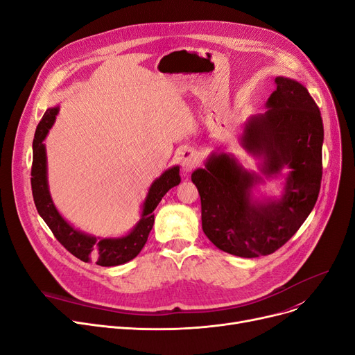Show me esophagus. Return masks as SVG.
<instances>
[{
	"label": "esophagus",
	"instance_id": "obj_1",
	"mask_svg": "<svg viewBox=\"0 0 355 355\" xmlns=\"http://www.w3.org/2000/svg\"><path fill=\"white\" fill-rule=\"evenodd\" d=\"M180 164H181V168L182 171L187 174L190 171H193L194 168L198 165L200 162V157H198V153L196 151L194 148H185L184 151L180 153Z\"/></svg>",
	"mask_w": 355,
	"mask_h": 355
}]
</instances>
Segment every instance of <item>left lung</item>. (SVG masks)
<instances>
[{
  "mask_svg": "<svg viewBox=\"0 0 355 355\" xmlns=\"http://www.w3.org/2000/svg\"><path fill=\"white\" fill-rule=\"evenodd\" d=\"M265 114L245 123L241 146L260 159L266 178L282 175L281 197L257 198L265 180L230 155L213 153L191 174L201 198L202 232L223 252L240 257L266 256L282 248L302 226L318 198L322 178L324 125L320 107L304 85L275 79Z\"/></svg>",
  "mask_w": 355,
  "mask_h": 355,
  "instance_id": "1",
  "label": "left lung"
}]
</instances>
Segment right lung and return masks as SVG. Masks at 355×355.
<instances>
[{
	"mask_svg": "<svg viewBox=\"0 0 355 355\" xmlns=\"http://www.w3.org/2000/svg\"><path fill=\"white\" fill-rule=\"evenodd\" d=\"M59 114V107H49L35 129L33 141V166H31V190L35 209L53 232L54 237L78 259L83 262L95 260L99 266H118L138 256L145 246L149 232L154 226V210L162 197L180 184V166H171L161 174L148 190L142 204L139 221L128 234L122 237H96L74 229L55 209L50 196L47 181V155L46 139L50 128Z\"/></svg>",
	"mask_w": 355,
	"mask_h": 355,
	"instance_id": "obj_1",
	"label": "right lung"
}]
</instances>
